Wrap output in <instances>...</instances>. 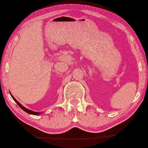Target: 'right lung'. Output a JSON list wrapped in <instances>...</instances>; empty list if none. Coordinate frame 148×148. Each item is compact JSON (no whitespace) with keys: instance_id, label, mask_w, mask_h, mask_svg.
I'll list each match as a JSON object with an SVG mask.
<instances>
[{"instance_id":"1","label":"right lung","mask_w":148,"mask_h":148,"mask_svg":"<svg viewBox=\"0 0 148 148\" xmlns=\"http://www.w3.org/2000/svg\"><path fill=\"white\" fill-rule=\"evenodd\" d=\"M10 96H11V97H12V99L13 100H14V101H15V102H16L18 105V106L21 108L22 109V110H23L25 112H26V113H28V114H31V115H40V114H41V112H34V111H32V110H28V108H25V107H24L23 105L21 104V103H20L18 101H17L16 99H15L14 98V96H13L12 94H11V93H10Z\"/></svg>"}]
</instances>
